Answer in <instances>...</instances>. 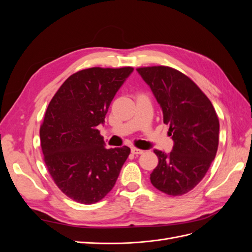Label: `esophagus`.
<instances>
[{
	"mask_svg": "<svg viewBox=\"0 0 252 252\" xmlns=\"http://www.w3.org/2000/svg\"><path fill=\"white\" fill-rule=\"evenodd\" d=\"M131 152H132L133 155H142V154H144V150L139 149V148H135V147H132L131 148Z\"/></svg>",
	"mask_w": 252,
	"mask_h": 252,
	"instance_id": "1",
	"label": "esophagus"
}]
</instances>
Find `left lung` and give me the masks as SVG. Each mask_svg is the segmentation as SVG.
Segmentation results:
<instances>
[{"mask_svg":"<svg viewBox=\"0 0 252 252\" xmlns=\"http://www.w3.org/2000/svg\"><path fill=\"white\" fill-rule=\"evenodd\" d=\"M163 111L173 140L170 154L155 149L150 182L168 195H183L203 180L216 158L220 123L209 98L187 75L168 66L138 68Z\"/></svg>","mask_w":252,"mask_h":252,"instance_id":"1","label":"left lung"}]
</instances>
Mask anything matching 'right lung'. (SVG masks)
Listing matches in <instances>:
<instances>
[{
    "label": "right lung",
    "instance_id": "obj_1",
    "mask_svg": "<svg viewBox=\"0 0 252 252\" xmlns=\"http://www.w3.org/2000/svg\"><path fill=\"white\" fill-rule=\"evenodd\" d=\"M132 67H93L71 74L53 95L40 128L47 169L61 191L81 204L113 188L130 148H106L97 126Z\"/></svg>",
    "mask_w": 252,
    "mask_h": 252
}]
</instances>
